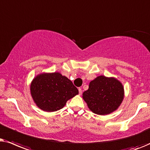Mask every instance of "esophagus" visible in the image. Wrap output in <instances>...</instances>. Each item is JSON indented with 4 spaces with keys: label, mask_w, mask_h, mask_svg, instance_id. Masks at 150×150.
<instances>
[{
    "label": "esophagus",
    "mask_w": 150,
    "mask_h": 150,
    "mask_svg": "<svg viewBox=\"0 0 150 150\" xmlns=\"http://www.w3.org/2000/svg\"><path fill=\"white\" fill-rule=\"evenodd\" d=\"M79 95H81V93H82V90H81V88H79Z\"/></svg>",
    "instance_id": "esophagus-1"
}]
</instances>
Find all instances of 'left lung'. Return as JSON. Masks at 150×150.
Segmentation results:
<instances>
[{
  "label": "left lung",
  "instance_id": "1",
  "mask_svg": "<svg viewBox=\"0 0 150 150\" xmlns=\"http://www.w3.org/2000/svg\"><path fill=\"white\" fill-rule=\"evenodd\" d=\"M82 97L95 114L108 115L118 109L124 97L123 84L115 77L100 75L91 81Z\"/></svg>",
  "mask_w": 150,
  "mask_h": 150
}]
</instances>
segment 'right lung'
I'll return each mask as SVG.
<instances>
[{
  "label": "right lung",
  "mask_w": 150,
  "mask_h": 150,
  "mask_svg": "<svg viewBox=\"0 0 150 150\" xmlns=\"http://www.w3.org/2000/svg\"><path fill=\"white\" fill-rule=\"evenodd\" d=\"M30 91L37 106L45 112L59 110L79 93L73 82L58 72L38 75L31 81Z\"/></svg>",
  "instance_id": "1"
}]
</instances>
